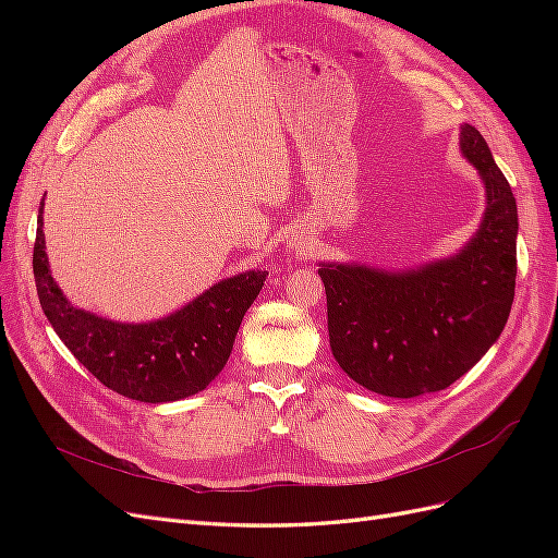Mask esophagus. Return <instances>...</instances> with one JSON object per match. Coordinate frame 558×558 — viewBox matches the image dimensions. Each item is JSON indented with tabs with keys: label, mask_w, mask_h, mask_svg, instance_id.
<instances>
[{
	"label": "esophagus",
	"mask_w": 558,
	"mask_h": 558,
	"mask_svg": "<svg viewBox=\"0 0 558 558\" xmlns=\"http://www.w3.org/2000/svg\"><path fill=\"white\" fill-rule=\"evenodd\" d=\"M289 248L295 253V256H300V258H305V256H307V251H310V248H307V244L302 242V240H293Z\"/></svg>",
	"instance_id": "34e87169"
}]
</instances>
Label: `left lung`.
Returning <instances> with one entry per match:
<instances>
[{
    "label": "left lung",
    "mask_w": 558,
    "mask_h": 558,
    "mask_svg": "<svg viewBox=\"0 0 558 558\" xmlns=\"http://www.w3.org/2000/svg\"><path fill=\"white\" fill-rule=\"evenodd\" d=\"M461 154L486 191L480 230L456 256L386 272L320 263L335 361L367 391L414 398L463 377L498 340L514 300L517 202L477 128Z\"/></svg>",
    "instance_id": "left-lung-1"
}]
</instances>
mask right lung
Masks as SVG:
<instances>
[{"mask_svg": "<svg viewBox=\"0 0 558 558\" xmlns=\"http://www.w3.org/2000/svg\"><path fill=\"white\" fill-rule=\"evenodd\" d=\"M37 218L35 281L41 310L81 365L111 391L140 402H172L199 393L230 359L240 324L267 272L248 269L214 283L189 305L150 324H118L74 307L50 277Z\"/></svg>", "mask_w": 558, "mask_h": 558, "instance_id": "add662e5", "label": "right lung"}]
</instances>
